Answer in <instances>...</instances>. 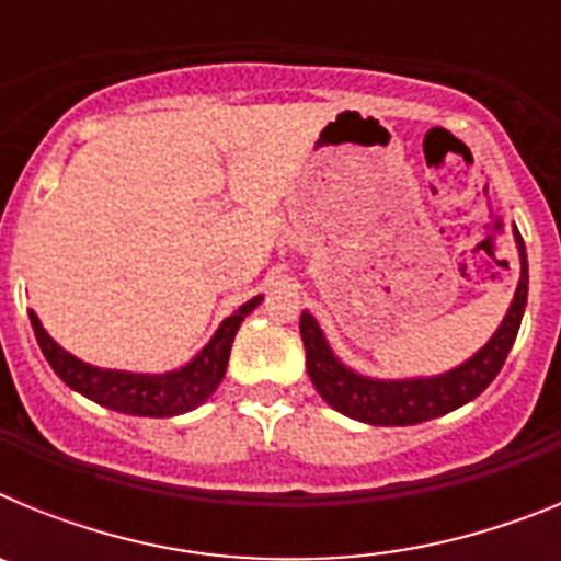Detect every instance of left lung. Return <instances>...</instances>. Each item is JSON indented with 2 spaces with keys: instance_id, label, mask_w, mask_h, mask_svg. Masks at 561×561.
Instances as JSON below:
<instances>
[{
  "instance_id": "left-lung-1",
  "label": "left lung",
  "mask_w": 561,
  "mask_h": 561,
  "mask_svg": "<svg viewBox=\"0 0 561 561\" xmlns=\"http://www.w3.org/2000/svg\"><path fill=\"white\" fill-rule=\"evenodd\" d=\"M514 244L519 252V280L503 323L489 336L483 348L444 374L408 376V379H376V376L359 374L334 354L320 323L309 311H304L300 336L306 348V368H309L317 393L323 396L336 413L362 421V424H374V427H410V424L453 413L478 399L503 368L505 356L517 340L525 304H528V257H525V244L517 227H514Z\"/></svg>"
}]
</instances>
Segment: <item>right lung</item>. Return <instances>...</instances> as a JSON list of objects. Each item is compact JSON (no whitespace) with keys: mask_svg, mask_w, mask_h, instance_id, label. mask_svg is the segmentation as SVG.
Returning <instances> with one entry per match:
<instances>
[{"mask_svg":"<svg viewBox=\"0 0 561 561\" xmlns=\"http://www.w3.org/2000/svg\"><path fill=\"white\" fill-rule=\"evenodd\" d=\"M264 295L247 300L241 309L232 311L207 340L205 348L185 362L182 368L165 370V374H137V370L98 368L89 362L78 359L61 348L53 336L44 331L36 311H30V325L36 331L38 348L47 356L49 368L56 370L64 385L87 396L95 404L126 415H146V419H171L205 404L225 379L227 362H230L232 340L244 323V317L261 306Z\"/></svg>","mask_w":561,"mask_h":561,"instance_id":"1","label":"right lung"}]
</instances>
